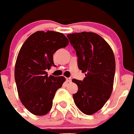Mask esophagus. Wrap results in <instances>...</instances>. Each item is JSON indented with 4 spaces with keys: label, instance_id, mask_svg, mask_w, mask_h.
I'll return each mask as SVG.
<instances>
[{
    "label": "esophagus",
    "instance_id": "esophagus-1",
    "mask_svg": "<svg viewBox=\"0 0 134 134\" xmlns=\"http://www.w3.org/2000/svg\"><path fill=\"white\" fill-rule=\"evenodd\" d=\"M66 81L70 82H72V79L71 78H66Z\"/></svg>",
    "mask_w": 134,
    "mask_h": 134
}]
</instances>
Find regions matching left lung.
<instances>
[{"label":"left lung","mask_w":134,"mask_h":134,"mask_svg":"<svg viewBox=\"0 0 134 134\" xmlns=\"http://www.w3.org/2000/svg\"><path fill=\"white\" fill-rule=\"evenodd\" d=\"M78 57V66L86 77L73 79L78 86L72 95L74 103L86 115H93L109 99L114 82L115 60L107 42L93 32L67 35Z\"/></svg>","instance_id":"1"}]
</instances>
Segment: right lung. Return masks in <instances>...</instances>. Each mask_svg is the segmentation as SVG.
<instances>
[{"label": "right lung", "instance_id": "1", "mask_svg": "<svg viewBox=\"0 0 134 134\" xmlns=\"http://www.w3.org/2000/svg\"><path fill=\"white\" fill-rule=\"evenodd\" d=\"M69 41L62 33L38 31L31 35L19 52L15 79L21 103L35 115H44L52 107L55 92L66 81L64 76H48L46 70L55 66L53 55Z\"/></svg>", "mask_w": 134, "mask_h": 134}]
</instances>
